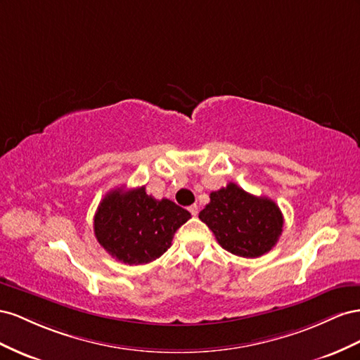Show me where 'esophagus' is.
I'll list each match as a JSON object with an SVG mask.
<instances>
[{"instance_id":"obj_1","label":"esophagus","mask_w":360,"mask_h":360,"mask_svg":"<svg viewBox=\"0 0 360 360\" xmlns=\"http://www.w3.org/2000/svg\"><path fill=\"white\" fill-rule=\"evenodd\" d=\"M188 211L191 212V215H198V212H199L198 205H191V207H188Z\"/></svg>"}]
</instances>
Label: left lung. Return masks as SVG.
Masks as SVG:
<instances>
[{
    "instance_id": "8db88e82",
    "label": "left lung",
    "mask_w": 360,
    "mask_h": 360,
    "mask_svg": "<svg viewBox=\"0 0 360 360\" xmlns=\"http://www.w3.org/2000/svg\"><path fill=\"white\" fill-rule=\"evenodd\" d=\"M199 219L224 250L243 258L270 252L283 229V215L271 199L253 196L233 182L210 194Z\"/></svg>"
}]
</instances>
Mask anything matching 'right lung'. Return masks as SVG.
I'll list each match as a JSON object with an SVG mask.
<instances>
[{"instance_id":"1","label":"right lung","mask_w":360,"mask_h":360,"mask_svg":"<svg viewBox=\"0 0 360 360\" xmlns=\"http://www.w3.org/2000/svg\"><path fill=\"white\" fill-rule=\"evenodd\" d=\"M191 214L169 199L157 200L145 187L115 188L101 200L95 214V237L112 258L140 265L166 252L173 235Z\"/></svg>"}]
</instances>
